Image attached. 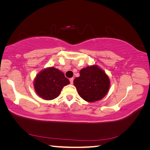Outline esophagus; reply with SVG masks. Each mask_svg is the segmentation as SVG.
Masks as SVG:
<instances>
[{
	"label": "esophagus",
	"mask_w": 150,
	"mask_h": 150,
	"mask_svg": "<svg viewBox=\"0 0 150 150\" xmlns=\"http://www.w3.org/2000/svg\"><path fill=\"white\" fill-rule=\"evenodd\" d=\"M73 79H73V78H71L70 79H69L71 84H73Z\"/></svg>",
	"instance_id": "obj_1"
}]
</instances>
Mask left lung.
I'll return each mask as SVG.
<instances>
[{"instance_id":"8db88e82","label":"left lung","mask_w":150,"mask_h":150,"mask_svg":"<svg viewBox=\"0 0 150 150\" xmlns=\"http://www.w3.org/2000/svg\"><path fill=\"white\" fill-rule=\"evenodd\" d=\"M80 76L73 83L83 100L93 103L101 100L108 93L110 81L106 73L96 65L87 66L80 70Z\"/></svg>"}]
</instances>
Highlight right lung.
Wrapping results in <instances>:
<instances>
[{
  "label": "right lung",
  "mask_w": 150,
  "mask_h": 150,
  "mask_svg": "<svg viewBox=\"0 0 150 150\" xmlns=\"http://www.w3.org/2000/svg\"><path fill=\"white\" fill-rule=\"evenodd\" d=\"M70 83L64 73L54 67L42 69L34 80V88L43 99L50 100L57 98L65 86Z\"/></svg>",
  "instance_id": "add662e5"
}]
</instances>
